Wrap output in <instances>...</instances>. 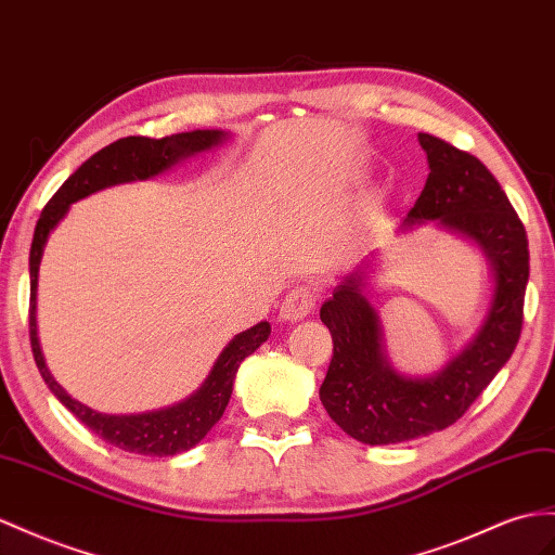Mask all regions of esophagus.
<instances>
[{
	"mask_svg": "<svg viewBox=\"0 0 555 555\" xmlns=\"http://www.w3.org/2000/svg\"><path fill=\"white\" fill-rule=\"evenodd\" d=\"M314 305H317V291L309 286H297L286 297H283L281 309H279V319L297 323L311 314Z\"/></svg>",
	"mask_w": 555,
	"mask_h": 555,
	"instance_id": "34e87169",
	"label": "esophagus"
}]
</instances>
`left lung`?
Returning <instances> with one entry per match:
<instances>
[{
  "instance_id": "1",
  "label": "left lung",
  "mask_w": 555,
  "mask_h": 555,
  "mask_svg": "<svg viewBox=\"0 0 555 555\" xmlns=\"http://www.w3.org/2000/svg\"><path fill=\"white\" fill-rule=\"evenodd\" d=\"M417 140L429 178L399 232L436 222L466 238L486 258L492 291L486 317L460 353L431 375L410 377L391 365L379 311L367 300L377 250L339 279L321 307V321L333 335V359L319 396L339 429L365 446L403 443L457 422L506 365L522 325L530 253L514 206L474 154L429 133Z\"/></svg>"
}]
</instances>
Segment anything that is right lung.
<instances>
[{"label":"right lung","mask_w":555,"mask_h":555,"mask_svg":"<svg viewBox=\"0 0 555 555\" xmlns=\"http://www.w3.org/2000/svg\"><path fill=\"white\" fill-rule=\"evenodd\" d=\"M224 140H230V133L227 131L198 129L190 133L168 135L162 140L131 135L112 142V145L95 152L89 162H83L75 173L63 182V188L53 194L47 208L41 210L35 227L30 248V343L35 363L41 377H44L47 387L69 413H73L83 426H89L95 436H101L109 446H117L119 450L126 452L150 454V457H168V454H178L194 448L196 443H202L206 434L218 424L227 403L232 399L238 365L244 363V359L250 357L262 343H267L269 333H272V325L267 321H260L258 325H253V328L234 335L230 339V345L220 351L216 363H212L210 373L202 382V387L192 391L188 399H182L180 403L135 415L98 413V410L73 399V396L53 379L47 367L44 353H41L37 335V281L41 255H44L51 232L61 224V220L67 216L69 206L79 202V198H87L105 188H112V184L152 180L178 166L180 162L190 159V156L216 150Z\"/></svg>","instance_id":"1"}]
</instances>
